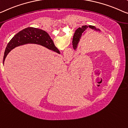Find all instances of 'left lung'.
Masks as SVG:
<instances>
[{
    "label": "left lung",
    "mask_w": 128,
    "mask_h": 128,
    "mask_svg": "<svg viewBox=\"0 0 128 128\" xmlns=\"http://www.w3.org/2000/svg\"><path fill=\"white\" fill-rule=\"evenodd\" d=\"M88 28H92V29L94 30H96L97 32H100V30L99 29V28H97L95 27L94 26H87V25H85V26H82V28H78L77 30H76V31L75 32L76 33H75L74 34V37L73 38L74 39V40H73V41H72V45H73V48L74 49H75L77 48L78 47V44H79V42L80 41V38L82 37V34Z\"/></svg>",
    "instance_id": "8db88e82"
}]
</instances>
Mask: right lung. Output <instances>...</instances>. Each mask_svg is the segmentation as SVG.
<instances>
[{
  "mask_svg": "<svg viewBox=\"0 0 128 128\" xmlns=\"http://www.w3.org/2000/svg\"><path fill=\"white\" fill-rule=\"evenodd\" d=\"M27 44H36L43 45L50 50L58 52L56 51L58 49L46 32L37 28H27L15 34L8 43L3 57V64L7 55L12 49L18 46Z\"/></svg>",
  "mask_w": 128,
  "mask_h": 128,
  "instance_id": "1",
  "label": "right lung"
}]
</instances>
